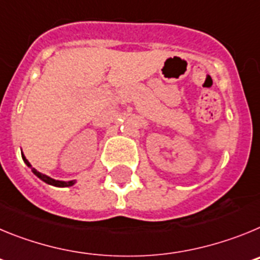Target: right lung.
<instances>
[{
  "instance_id": "1",
  "label": "right lung",
  "mask_w": 260,
  "mask_h": 260,
  "mask_svg": "<svg viewBox=\"0 0 260 260\" xmlns=\"http://www.w3.org/2000/svg\"><path fill=\"white\" fill-rule=\"evenodd\" d=\"M22 157H23V160H24V162H26V164L28 165L29 168H31V171L34 172V173H35L36 176H38L39 178H40V180L44 181V182L49 183V185H53V186H58V187H63V186H73V185H74V181H69V182H63V181H56V180H53V178H50V177L45 176V174L40 173V172L36 171L35 168L31 167V164H29L28 160H27V158L24 157V156L22 155Z\"/></svg>"
}]
</instances>
